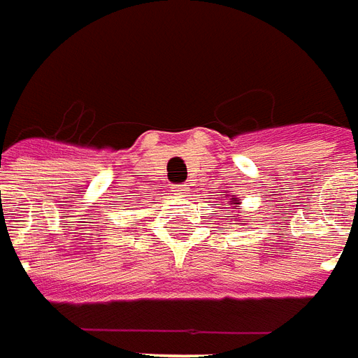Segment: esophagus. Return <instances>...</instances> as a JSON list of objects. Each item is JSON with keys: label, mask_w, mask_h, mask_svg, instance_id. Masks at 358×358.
I'll list each match as a JSON object with an SVG mask.
<instances>
[{"label": "esophagus", "mask_w": 358, "mask_h": 358, "mask_svg": "<svg viewBox=\"0 0 358 358\" xmlns=\"http://www.w3.org/2000/svg\"><path fill=\"white\" fill-rule=\"evenodd\" d=\"M169 189H171L173 192H177V194H181V192L187 191V185H171Z\"/></svg>", "instance_id": "34e87169"}]
</instances>
